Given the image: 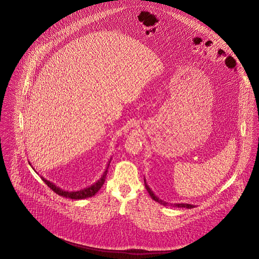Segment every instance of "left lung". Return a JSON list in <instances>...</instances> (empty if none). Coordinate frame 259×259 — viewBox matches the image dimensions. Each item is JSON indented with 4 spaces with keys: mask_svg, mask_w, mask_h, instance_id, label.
Wrapping results in <instances>:
<instances>
[{
    "mask_svg": "<svg viewBox=\"0 0 259 259\" xmlns=\"http://www.w3.org/2000/svg\"><path fill=\"white\" fill-rule=\"evenodd\" d=\"M145 186H146V189L148 190V192H149V194H150V196L152 197V199L155 200V201H157V202H159L160 204H162V205H166L167 203H165V202H163V201H161V200L159 199L154 193H153V191L150 189V187L148 186V184L146 183V180H145ZM175 206L176 207H179V208H187V209H191V208H193V207H195L194 205H191V204H175Z\"/></svg>",
    "mask_w": 259,
    "mask_h": 259,
    "instance_id": "1",
    "label": "left lung"
}]
</instances>
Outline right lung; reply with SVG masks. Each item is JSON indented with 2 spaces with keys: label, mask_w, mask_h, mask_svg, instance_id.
<instances>
[{
  "label": "right lung",
  "mask_w": 259,
  "mask_h": 259,
  "mask_svg": "<svg viewBox=\"0 0 259 259\" xmlns=\"http://www.w3.org/2000/svg\"><path fill=\"white\" fill-rule=\"evenodd\" d=\"M109 162H110V161H109ZM108 165H109V163H108ZM108 165H107L106 170L104 171L102 178H101L97 183H95L94 185H92V186H90V187H88V188H85V189L80 190V191H71V192H70V191H64V190H62L59 187H57L56 185H54L53 183H51L50 181L46 180L44 178H41V179H42V180L45 182V184H46L50 189H52L55 193H57L60 196H63V197H66V198H71V199H83V198H88V197L94 196V195L100 190V188H101V186H102L103 183H104L105 177H106V175H107Z\"/></svg>",
  "instance_id": "right-lung-1"
}]
</instances>
